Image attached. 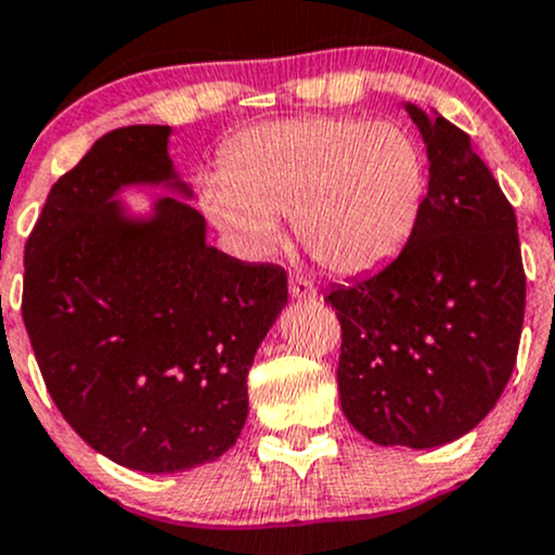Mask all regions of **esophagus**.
<instances>
[{"instance_id":"34e87169","label":"esophagus","mask_w":555,"mask_h":555,"mask_svg":"<svg viewBox=\"0 0 555 555\" xmlns=\"http://www.w3.org/2000/svg\"><path fill=\"white\" fill-rule=\"evenodd\" d=\"M289 295L298 300H313L317 298V287H313V282L304 276H289Z\"/></svg>"}]
</instances>
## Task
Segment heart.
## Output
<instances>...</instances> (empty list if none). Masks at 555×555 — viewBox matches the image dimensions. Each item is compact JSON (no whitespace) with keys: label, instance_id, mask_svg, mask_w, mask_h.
<instances>
[{"label":"heart","instance_id":"1","mask_svg":"<svg viewBox=\"0 0 555 555\" xmlns=\"http://www.w3.org/2000/svg\"><path fill=\"white\" fill-rule=\"evenodd\" d=\"M424 193L416 139L395 122L295 117L233 139L204 209L244 251L276 242L279 215L319 266L362 273L405 242Z\"/></svg>","mask_w":555,"mask_h":555}]
</instances>
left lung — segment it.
<instances>
[{
  "instance_id": "1",
  "label": "left lung",
  "mask_w": 555,
  "mask_h": 555,
  "mask_svg": "<svg viewBox=\"0 0 555 555\" xmlns=\"http://www.w3.org/2000/svg\"><path fill=\"white\" fill-rule=\"evenodd\" d=\"M429 188L400 255L324 295L340 322L346 418L378 446L433 449L496 405L516 367L526 306L516 211L469 137L408 104Z\"/></svg>"
}]
</instances>
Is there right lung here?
<instances>
[{
  "instance_id": "1",
  "label": "right lung",
  "mask_w": 555,
  "mask_h": 555,
  "mask_svg": "<svg viewBox=\"0 0 555 555\" xmlns=\"http://www.w3.org/2000/svg\"><path fill=\"white\" fill-rule=\"evenodd\" d=\"M169 131L104 133L50 188L24 251L21 313L55 408L93 451L142 473L198 467L236 443L246 373L287 304V271L206 246L184 201L164 198L147 222L122 217V184L173 182Z\"/></svg>"
}]
</instances>
